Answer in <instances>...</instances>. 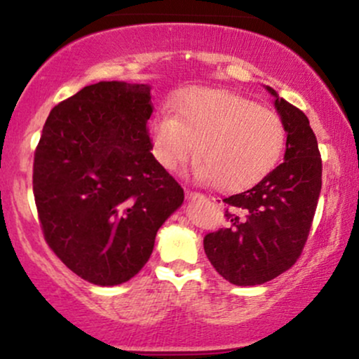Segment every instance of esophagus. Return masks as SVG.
Here are the masks:
<instances>
[{
	"label": "esophagus",
	"instance_id": "obj_1",
	"mask_svg": "<svg viewBox=\"0 0 359 359\" xmlns=\"http://www.w3.org/2000/svg\"><path fill=\"white\" fill-rule=\"evenodd\" d=\"M185 196H187L189 199H197V197H203V194L194 192V191H185Z\"/></svg>",
	"mask_w": 359,
	"mask_h": 359
}]
</instances>
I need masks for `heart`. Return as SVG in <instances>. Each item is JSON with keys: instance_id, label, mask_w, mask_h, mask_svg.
I'll use <instances>...</instances> for the list:
<instances>
[{"instance_id": "b5f03b06", "label": "heart", "mask_w": 359, "mask_h": 359, "mask_svg": "<svg viewBox=\"0 0 359 359\" xmlns=\"http://www.w3.org/2000/svg\"><path fill=\"white\" fill-rule=\"evenodd\" d=\"M175 109L177 116L162 113L151 126L155 155L168 170L191 160L199 143V175L222 191H238L262 180L282 154V119L240 94L197 89Z\"/></svg>"}]
</instances>
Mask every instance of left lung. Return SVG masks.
Returning <instances> with one entry per match:
<instances>
[{"label":"left lung","instance_id":"1","mask_svg":"<svg viewBox=\"0 0 359 359\" xmlns=\"http://www.w3.org/2000/svg\"><path fill=\"white\" fill-rule=\"evenodd\" d=\"M266 89L287 131L285 162L248 191L224 197L228 224L204 236L217 273L243 287L273 280L297 262L323 185V160L307 116Z\"/></svg>","mask_w":359,"mask_h":359}]
</instances>
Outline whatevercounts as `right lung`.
Wrapping results in <instances>:
<instances>
[{"instance_id": "add662e5", "label": "right lung", "mask_w": 359, "mask_h": 359, "mask_svg": "<svg viewBox=\"0 0 359 359\" xmlns=\"http://www.w3.org/2000/svg\"><path fill=\"white\" fill-rule=\"evenodd\" d=\"M151 88L109 81L82 88L45 121L34 196L47 245L94 285H119L145 266L184 189L151 154Z\"/></svg>"}]
</instances>
